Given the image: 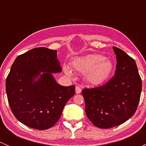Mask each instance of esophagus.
<instances>
[{
  "label": "esophagus",
  "instance_id": "esophagus-1",
  "mask_svg": "<svg viewBox=\"0 0 146 146\" xmlns=\"http://www.w3.org/2000/svg\"><path fill=\"white\" fill-rule=\"evenodd\" d=\"M82 89L78 86H76V94H80L81 92Z\"/></svg>",
  "mask_w": 146,
  "mask_h": 146
}]
</instances>
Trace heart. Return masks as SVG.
<instances>
[{"mask_svg": "<svg viewBox=\"0 0 146 146\" xmlns=\"http://www.w3.org/2000/svg\"><path fill=\"white\" fill-rule=\"evenodd\" d=\"M73 67L77 71L85 73V78L89 83L98 85L103 83L110 77L114 69L112 62L101 54H88L76 58L72 61ZM68 76H72V71L68 66L64 67Z\"/></svg>", "mask_w": 146, "mask_h": 146, "instance_id": "heart-1", "label": "heart"}]
</instances>
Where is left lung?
Returning a JSON list of instances; mask_svg holds the SVG:
<instances>
[{"mask_svg": "<svg viewBox=\"0 0 146 146\" xmlns=\"http://www.w3.org/2000/svg\"><path fill=\"white\" fill-rule=\"evenodd\" d=\"M113 49L117 61L114 76L102 86L82 91L87 117L100 129L119 126L130 119L136 112L142 89L134 59L117 47Z\"/></svg>", "mask_w": 146, "mask_h": 146, "instance_id": "obj_1", "label": "left lung"}]
</instances>
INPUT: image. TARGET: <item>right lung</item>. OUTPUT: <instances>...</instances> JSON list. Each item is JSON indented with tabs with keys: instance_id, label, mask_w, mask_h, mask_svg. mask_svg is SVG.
Masks as SVG:
<instances>
[{
	"instance_id": "obj_1",
	"label": "right lung",
	"mask_w": 146,
	"mask_h": 146,
	"mask_svg": "<svg viewBox=\"0 0 146 146\" xmlns=\"http://www.w3.org/2000/svg\"><path fill=\"white\" fill-rule=\"evenodd\" d=\"M61 70L57 51L45 47L32 48L15 58L5 89L12 112L19 121L37 130L49 129L58 121L75 95L74 85L62 86L53 77L52 73Z\"/></svg>"
}]
</instances>
